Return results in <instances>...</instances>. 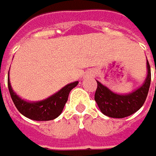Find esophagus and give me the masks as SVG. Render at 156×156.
I'll return each mask as SVG.
<instances>
[{
	"label": "esophagus",
	"mask_w": 156,
	"mask_h": 156,
	"mask_svg": "<svg viewBox=\"0 0 156 156\" xmlns=\"http://www.w3.org/2000/svg\"><path fill=\"white\" fill-rule=\"evenodd\" d=\"M94 75V73L92 72V71H88V72H87V76H91Z\"/></svg>",
	"instance_id": "obj_1"
}]
</instances>
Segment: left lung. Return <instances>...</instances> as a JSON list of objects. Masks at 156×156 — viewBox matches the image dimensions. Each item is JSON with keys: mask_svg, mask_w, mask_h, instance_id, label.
I'll use <instances>...</instances> for the list:
<instances>
[{"mask_svg": "<svg viewBox=\"0 0 156 156\" xmlns=\"http://www.w3.org/2000/svg\"><path fill=\"white\" fill-rule=\"evenodd\" d=\"M147 72V77L143 85L128 94H117L99 80H96L98 87L94 100L100 112L107 117L115 119L126 118L137 112L146 100L151 81L150 66L148 60Z\"/></svg>", "mask_w": 156, "mask_h": 156, "instance_id": "1", "label": "left lung"}]
</instances>
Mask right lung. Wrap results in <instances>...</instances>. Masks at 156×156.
<instances>
[{
	"instance_id": "obj_1",
	"label": "right lung",
	"mask_w": 156,
	"mask_h": 156,
	"mask_svg": "<svg viewBox=\"0 0 156 156\" xmlns=\"http://www.w3.org/2000/svg\"><path fill=\"white\" fill-rule=\"evenodd\" d=\"M78 83V81L71 82L45 100L30 102L21 99L12 90L9 80V71L7 76L8 89L16 108L22 115L35 121H49L57 118L63 110L70 91Z\"/></svg>"
}]
</instances>
